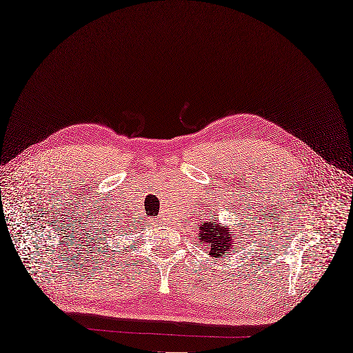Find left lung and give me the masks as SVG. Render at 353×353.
<instances>
[{
	"label": "left lung",
	"instance_id": "obj_1",
	"mask_svg": "<svg viewBox=\"0 0 353 353\" xmlns=\"http://www.w3.org/2000/svg\"><path fill=\"white\" fill-rule=\"evenodd\" d=\"M200 239L208 244L209 254L212 257L221 259L225 257V252L230 251V244H232V232L230 229L219 226L216 222H205L200 225Z\"/></svg>",
	"mask_w": 353,
	"mask_h": 353
}]
</instances>
